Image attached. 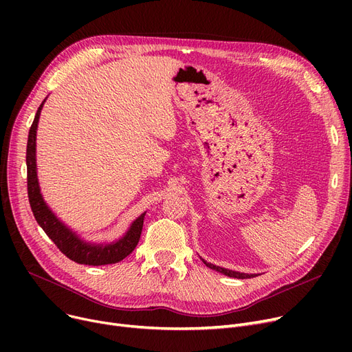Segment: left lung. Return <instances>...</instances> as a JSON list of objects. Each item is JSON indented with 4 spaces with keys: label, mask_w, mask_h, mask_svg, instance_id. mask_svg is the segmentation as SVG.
I'll return each instance as SVG.
<instances>
[{
    "label": "left lung",
    "mask_w": 352,
    "mask_h": 352,
    "mask_svg": "<svg viewBox=\"0 0 352 352\" xmlns=\"http://www.w3.org/2000/svg\"><path fill=\"white\" fill-rule=\"evenodd\" d=\"M202 260V258H201ZM202 263H204L208 268L211 270H215L221 274H224L227 276H232V278H239V280H244V278H252V276H256V274H245V272H238V271H232V270H227V268H223V267H218V265H214L211 263H207L206 260H202Z\"/></svg>",
    "instance_id": "left-lung-1"
}]
</instances>
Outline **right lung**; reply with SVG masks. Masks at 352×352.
<instances>
[{"label":"right lung","mask_w":352,"mask_h":352,"mask_svg":"<svg viewBox=\"0 0 352 352\" xmlns=\"http://www.w3.org/2000/svg\"><path fill=\"white\" fill-rule=\"evenodd\" d=\"M45 100L38 107V111H36L35 118L30 128L27 142V187L32 214L38 226L45 231L50 239H52V243L69 260L84 265H107L120 263L137 247L142 231L145 212H142L137 219L133 221V224L129 226V228L121 238L111 243L85 241L84 238H81L76 231H72L68 226H65L52 212L41 194L38 175H36V128H38L41 109Z\"/></svg>","instance_id":"obj_1"}]
</instances>
